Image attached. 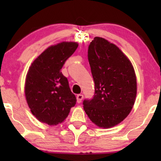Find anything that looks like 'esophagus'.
<instances>
[{
	"label": "esophagus",
	"mask_w": 161,
	"mask_h": 161,
	"mask_svg": "<svg viewBox=\"0 0 161 161\" xmlns=\"http://www.w3.org/2000/svg\"><path fill=\"white\" fill-rule=\"evenodd\" d=\"M83 98V95H81V94H79L76 96V100H77V102L78 103H81L82 102V100Z\"/></svg>",
	"instance_id": "esophagus-1"
}]
</instances>
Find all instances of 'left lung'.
Masks as SVG:
<instances>
[{
	"instance_id": "8db88e82",
	"label": "left lung",
	"mask_w": 161,
	"mask_h": 161,
	"mask_svg": "<svg viewBox=\"0 0 161 161\" xmlns=\"http://www.w3.org/2000/svg\"><path fill=\"white\" fill-rule=\"evenodd\" d=\"M88 58L95 82L92 100L83 108L92 123L109 129L120 123L133 108L137 80L132 63L116 45L95 37L88 47Z\"/></svg>"
}]
</instances>
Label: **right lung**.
<instances>
[{
    "label": "right lung",
    "instance_id": "right-lung-1",
    "mask_svg": "<svg viewBox=\"0 0 161 161\" xmlns=\"http://www.w3.org/2000/svg\"><path fill=\"white\" fill-rule=\"evenodd\" d=\"M78 46L73 42L51 45L29 66L25 95L28 106L38 121L57 125L66 119L75 106L76 98L61 69Z\"/></svg>",
    "mask_w": 161,
    "mask_h": 161
}]
</instances>
